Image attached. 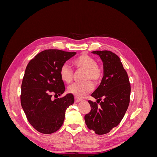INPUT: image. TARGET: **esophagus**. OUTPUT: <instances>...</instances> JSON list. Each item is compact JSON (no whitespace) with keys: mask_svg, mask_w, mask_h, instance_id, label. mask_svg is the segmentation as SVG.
<instances>
[{"mask_svg":"<svg viewBox=\"0 0 157 157\" xmlns=\"http://www.w3.org/2000/svg\"><path fill=\"white\" fill-rule=\"evenodd\" d=\"M75 102L77 103V102L82 101V99H80V98H75Z\"/></svg>","mask_w":157,"mask_h":157,"instance_id":"obj_1","label":"esophagus"}]
</instances>
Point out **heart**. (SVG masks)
I'll use <instances>...</instances> for the list:
<instances>
[{"mask_svg": "<svg viewBox=\"0 0 157 157\" xmlns=\"http://www.w3.org/2000/svg\"><path fill=\"white\" fill-rule=\"evenodd\" d=\"M73 64L77 70L85 71L84 83H74L68 88V92L78 98H84L94 90V86L90 81L98 82L103 76L101 68L97 64L96 59L92 56L83 54L73 61ZM61 79L65 83L69 84L73 80V72L69 66L64 64L59 70Z\"/></svg>", "mask_w": 157, "mask_h": 157, "instance_id": "b5f03b06", "label": "heart"}]
</instances>
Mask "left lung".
I'll return each mask as SVG.
<instances>
[{
    "instance_id": "obj_1",
    "label": "left lung",
    "mask_w": 157,
    "mask_h": 157,
    "mask_svg": "<svg viewBox=\"0 0 157 157\" xmlns=\"http://www.w3.org/2000/svg\"><path fill=\"white\" fill-rule=\"evenodd\" d=\"M92 52L100 57L103 77L99 86L91 95L97 103L88 101L92 109L85 115L84 120L90 130L103 135L117 126L124 117L129 105L131 88L119 57L107 50ZM99 102V106L97 105Z\"/></svg>"
}]
</instances>
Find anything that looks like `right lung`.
<instances>
[{
  "mask_svg": "<svg viewBox=\"0 0 157 157\" xmlns=\"http://www.w3.org/2000/svg\"><path fill=\"white\" fill-rule=\"evenodd\" d=\"M76 52L46 50L38 54L28 63L21 84V104L28 121L42 134H50L62 126L65 111L74 103L73 94L61 96L65 92L59 70Z\"/></svg>",
  "mask_w": 157,
  "mask_h": 157,
  "instance_id": "obj_1",
  "label": "right lung"
}]
</instances>
